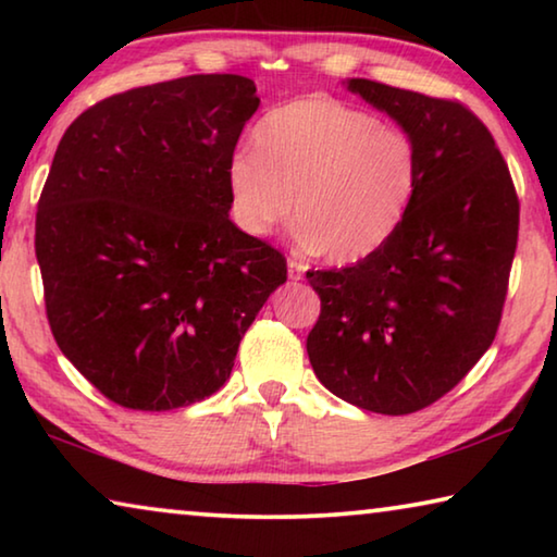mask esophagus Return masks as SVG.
<instances>
[{
    "label": "esophagus",
    "instance_id": "esophagus-1",
    "mask_svg": "<svg viewBox=\"0 0 557 557\" xmlns=\"http://www.w3.org/2000/svg\"><path fill=\"white\" fill-rule=\"evenodd\" d=\"M305 270H307V265L301 260H297V258H289L287 260V275H289V280H301V277H305Z\"/></svg>",
    "mask_w": 557,
    "mask_h": 557
}]
</instances>
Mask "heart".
Here are the masks:
<instances>
[{"label":"heart","mask_w":557,"mask_h":557,"mask_svg":"<svg viewBox=\"0 0 557 557\" xmlns=\"http://www.w3.org/2000/svg\"><path fill=\"white\" fill-rule=\"evenodd\" d=\"M420 157L408 132L332 98L270 110L252 129V149L228 159L231 213L248 235L289 219L299 238L334 265L373 256L408 213Z\"/></svg>","instance_id":"1"}]
</instances>
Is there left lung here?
Listing matches in <instances>:
<instances>
[{
  "instance_id": "8db88e82",
  "label": "left lung",
  "mask_w": 557,
  "mask_h": 557,
  "mask_svg": "<svg viewBox=\"0 0 557 557\" xmlns=\"http://www.w3.org/2000/svg\"><path fill=\"white\" fill-rule=\"evenodd\" d=\"M348 90L412 137L420 178L400 228L373 256L309 270L322 312L309 363L356 408L410 414L449 393L502 324L518 196L492 132L467 106L351 78Z\"/></svg>"
}]
</instances>
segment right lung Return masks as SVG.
I'll use <instances>...</instances> for the list:
<instances>
[{
    "label": "right lung",
    "instance_id": "1",
    "mask_svg": "<svg viewBox=\"0 0 557 557\" xmlns=\"http://www.w3.org/2000/svg\"><path fill=\"white\" fill-rule=\"evenodd\" d=\"M256 83L201 73L90 106L55 149L36 209L46 317L108 400L174 410L228 381L287 260L228 219L225 169Z\"/></svg>",
    "mask_w": 557,
    "mask_h": 557
}]
</instances>
